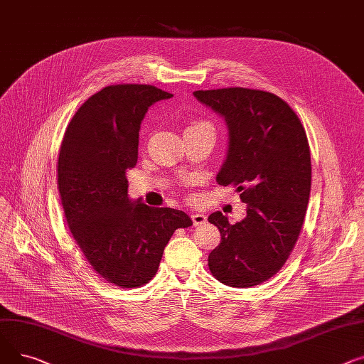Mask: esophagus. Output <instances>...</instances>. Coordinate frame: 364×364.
<instances>
[{
	"mask_svg": "<svg viewBox=\"0 0 364 364\" xmlns=\"http://www.w3.org/2000/svg\"><path fill=\"white\" fill-rule=\"evenodd\" d=\"M191 219H192V222H194V225L196 226H198V225H204L205 222H207V216L204 215V213H192V215H191Z\"/></svg>",
	"mask_w": 364,
	"mask_h": 364,
	"instance_id": "34e87169",
	"label": "esophagus"
}]
</instances>
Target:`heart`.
<instances>
[{"instance_id":"obj_1","label":"heart","mask_w":364,"mask_h":364,"mask_svg":"<svg viewBox=\"0 0 364 364\" xmlns=\"http://www.w3.org/2000/svg\"><path fill=\"white\" fill-rule=\"evenodd\" d=\"M205 126H208V127H211L207 122H201V120H197V122H192V123H189V126L186 127V129H191V127H205Z\"/></svg>"}]
</instances>
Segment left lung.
Returning <instances> with one entry per match:
<instances>
[{
	"label": "left lung",
	"instance_id": "1",
	"mask_svg": "<svg viewBox=\"0 0 364 364\" xmlns=\"http://www.w3.org/2000/svg\"><path fill=\"white\" fill-rule=\"evenodd\" d=\"M194 97L225 117L229 144L218 183L233 185L247 216L230 225L220 211L208 222L220 244L208 267L228 287L250 288L281 270L301 232L311 188L310 146L291 107L260 90L222 88Z\"/></svg>",
	"mask_w": 364,
	"mask_h": 364
}]
</instances>
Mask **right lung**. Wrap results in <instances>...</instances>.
Instances as JSON below:
<instances>
[{"label":"right lung","mask_w":364,"mask_h":364,"mask_svg":"<svg viewBox=\"0 0 364 364\" xmlns=\"http://www.w3.org/2000/svg\"><path fill=\"white\" fill-rule=\"evenodd\" d=\"M172 97L153 85H110L79 107L61 141L58 191L70 232L92 269L122 288L151 281L173 232L192 225L182 210L127 197L141 122Z\"/></svg>","instance_id":"1"}]
</instances>
